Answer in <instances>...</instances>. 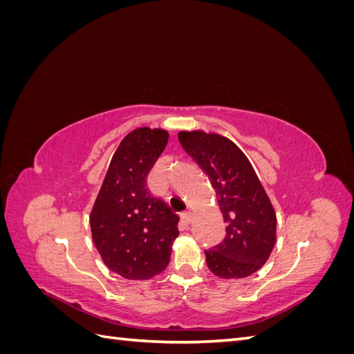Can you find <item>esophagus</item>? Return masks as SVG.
Here are the masks:
<instances>
[{
    "mask_svg": "<svg viewBox=\"0 0 354 354\" xmlns=\"http://www.w3.org/2000/svg\"><path fill=\"white\" fill-rule=\"evenodd\" d=\"M181 218H183V221L186 224H190L192 220H194V212H192V211H185L183 214H181Z\"/></svg>",
    "mask_w": 354,
    "mask_h": 354,
    "instance_id": "esophagus-1",
    "label": "esophagus"
}]
</instances>
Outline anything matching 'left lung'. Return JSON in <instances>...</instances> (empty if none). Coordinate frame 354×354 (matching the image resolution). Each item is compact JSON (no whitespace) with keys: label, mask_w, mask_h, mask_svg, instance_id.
<instances>
[{"label":"left lung","mask_w":354,"mask_h":354,"mask_svg":"<svg viewBox=\"0 0 354 354\" xmlns=\"http://www.w3.org/2000/svg\"><path fill=\"white\" fill-rule=\"evenodd\" d=\"M178 140L208 176L227 224L226 238L205 251L208 269L221 279L255 273L274 246L276 212L248 158L217 133L180 131Z\"/></svg>","instance_id":"obj_1"}]
</instances>
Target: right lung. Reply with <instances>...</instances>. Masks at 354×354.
I'll list each match as a JSON object with an SVG mask.
<instances>
[{"label": "right lung", "instance_id": "1", "mask_svg": "<svg viewBox=\"0 0 354 354\" xmlns=\"http://www.w3.org/2000/svg\"><path fill=\"white\" fill-rule=\"evenodd\" d=\"M168 143L162 128L128 133L111 159L90 214L103 263L125 279L146 281L165 270L178 236L177 214L151 195L146 178Z\"/></svg>", "mask_w": 354, "mask_h": 354}]
</instances>
